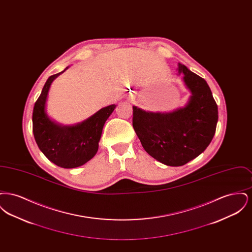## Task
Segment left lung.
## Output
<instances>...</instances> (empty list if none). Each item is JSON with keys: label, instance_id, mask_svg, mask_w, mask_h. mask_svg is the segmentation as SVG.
Returning <instances> with one entry per match:
<instances>
[{"label": "left lung", "instance_id": "left-lung-1", "mask_svg": "<svg viewBox=\"0 0 252 252\" xmlns=\"http://www.w3.org/2000/svg\"><path fill=\"white\" fill-rule=\"evenodd\" d=\"M179 74L192 95L184 108L169 113L133 107L132 125L144 150L159 162L181 166L199 156L212 142L218 108L202 77L179 63Z\"/></svg>", "mask_w": 252, "mask_h": 252}]
</instances>
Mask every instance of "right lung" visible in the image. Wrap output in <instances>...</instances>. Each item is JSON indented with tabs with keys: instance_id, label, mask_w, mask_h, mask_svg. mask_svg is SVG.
Segmentation results:
<instances>
[{
	"instance_id": "1",
	"label": "right lung",
	"mask_w": 252,
	"mask_h": 252,
	"mask_svg": "<svg viewBox=\"0 0 252 252\" xmlns=\"http://www.w3.org/2000/svg\"><path fill=\"white\" fill-rule=\"evenodd\" d=\"M64 71L49 77L37 98L33 109V133L38 148L49 160L60 167L75 168L95 156L104 125L116 106L101 108L74 126H63L50 120L45 111L49 89Z\"/></svg>"
}]
</instances>
